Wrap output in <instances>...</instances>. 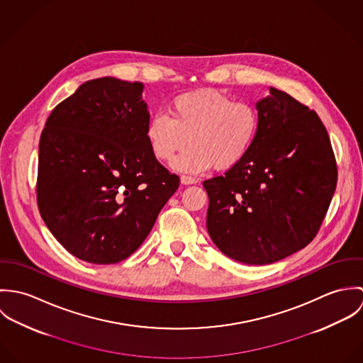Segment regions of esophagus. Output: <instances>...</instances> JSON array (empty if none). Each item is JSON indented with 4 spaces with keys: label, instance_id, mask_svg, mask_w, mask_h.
<instances>
[{
    "label": "esophagus",
    "instance_id": "34e87169",
    "mask_svg": "<svg viewBox=\"0 0 363 363\" xmlns=\"http://www.w3.org/2000/svg\"><path fill=\"white\" fill-rule=\"evenodd\" d=\"M180 183H182V184H186V186H187V184H196L197 180H196L194 177H191V176H184V174H183V176H180Z\"/></svg>",
    "mask_w": 363,
    "mask_h": 363
}]
</instances>
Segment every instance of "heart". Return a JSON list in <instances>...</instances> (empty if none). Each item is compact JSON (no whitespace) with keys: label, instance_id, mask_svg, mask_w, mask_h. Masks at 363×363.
Wrapping results in <instances>:
<instances>
[{"label":"heart","instance_id":"heart-1","mask_svg":"<svg viewBox=\"0 0 363 363\" xmlns=\"http://www.w3.org/2000/svg\"><path fill=\"white\" fill-rule=\"evenodd\" d=\"M167 114H154L145 130L152 155L170 160L186 143L172 167L177 172L200 173L236 166L250 151L259 130V114L246 102L219 91L199 89L176 96Z\"/></svg>","mask_w":363,"mask_h":363}]
</instances>
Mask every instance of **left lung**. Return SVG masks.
I'll list each match as a JSON object with an SVG mask.
<instances>
[{"label":"left lung","instance_id":"1","mask_svg":"<svg viewBox=\"0 0 363 363\" xmlns=\"http://www.w3.org/2000/svg\"><path fill=\"white\" fill-rule=\"evenodd\" d=\"M256 108L259 130L247 155L203 186L213 245L239 262L264 265L314 239L335 191L337 164L309 107L271 86Z\"/></svg>","mask_w":363,"mask_h":363}]
</instances>
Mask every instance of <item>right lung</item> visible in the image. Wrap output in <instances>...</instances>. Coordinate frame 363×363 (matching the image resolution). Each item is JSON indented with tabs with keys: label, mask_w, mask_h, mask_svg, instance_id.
I'll list each match as a JSON object with an SVG mask.
<instances>
[{
	"label": "right lung",
	"mask_w": 363,
	"mask_h": 363,
	"mask_svg": "<svg viewBox=\"0 0 363 363\" xmlns=\"http://www.w3.org/2000/svg\"><path fill=\"white\" fill-rule=\"evenodd\" d=\"M144 84L104 77L82 84L49 116L39 143L38 206L77 259L114 264L147 239L179 189L152 155Z\"/></svg>",
	"instance_id": "1"
}]
</instances>
